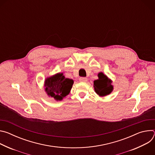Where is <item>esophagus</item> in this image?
Segmentation results:
<instances>
[{"label":"esophagus","instance_id":"1","mask_svg":"<svg viewBox=\"0 0 155 155\" xmlns=\"http://www.w3.org/2000/svg\"><path fill=\"white\" fill-rule=\"evenodd\" d=\"M79 80H80V81H81V82H86L87 80V78H86V77H80V78H79Z\"/></svg>","mask_w":155,"mask_h":155}]
</instances>
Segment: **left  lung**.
<instances>
[{
    "label": "left lung",
    "mask_w": 155,
    "mask_h": 155,
    "mask_svg": "<svg viewBox=\"0 0 155 155\" xmlns=\"http://www.w3.org/2000/svg\"><path fill=\"white\" fill-rule=\"evenodd\" d=\"M99 79L94 81L95 92L100 96H105L111 93L114 87L111 84L112 80L108 78L102 72L98 74Z\"/></svg>",
    "instance_id": "left-lung-1"
}]
</instances>
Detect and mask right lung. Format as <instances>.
Listing matches in <instances>:
<instances>
[{
  "label": "right lung",
  "mask_w": 155,
  "mask_h": 155,
  "mask_svg": "<svg viewBox=\"0 0 155 155\" xmlns=\"http://www.w3.org/2000/svg\"><path fill=\"white\" fill-rule=\"evenodd\" d=\"M73 84V80L65 78L63 74L58 73L45 80V91L56 101H61L69 94Z\"/></svg>",
  "instance_id": "1"
}]
</instances>
